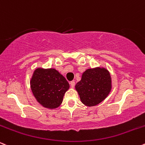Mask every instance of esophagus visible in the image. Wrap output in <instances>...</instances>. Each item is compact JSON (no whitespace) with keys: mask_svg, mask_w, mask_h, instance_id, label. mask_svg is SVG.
I'll list each match as a JSON object with an SVG mask.
<instances>
[{"mask_svg":"<svg viewBox=\"0 0 145 145\" xmlns=\"http://www.w3.org/2000/svg\"><path fill=\"white\" fill-rule=\"evenodd\" d=\"M70 84H71V88H73L74 87V85H75V82H74V81H72L70 82Z\"/></svg>","mask_w":145,"mask_h":145,"instance_id":"1","label":"esophagus"}]
</instances>
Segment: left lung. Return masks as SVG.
I'll use <instances>...</instances> for the list:
<instances>
[{
    "instance_id": "obj_1",
    "label": "left lung",
    "mask_w": 145,
    "mask_h": 145,
    "mask_svg": "<svg viewBox=\"0 0 145 145\" xmlns=\"http://www.w3.org/2000/svg\"><path fill=\"white\" fill-rule=\"evenodd\" d=\"M83 105L93 106L105 100L112 89V79L109 71L104 67L87 69L81 81L75 86Z\"/></svg>"
}]
</instances>
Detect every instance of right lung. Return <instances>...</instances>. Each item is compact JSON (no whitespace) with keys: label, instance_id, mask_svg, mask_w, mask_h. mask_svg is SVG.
I'll list each match as a JSON object with an SVG mask.
<instances>
[{"label":"right lung","instance_id":"add662e5","mask_svg":"<svg viewBox=\"0 0 145 145\" xmlns=\"http://www.w3.org/2000/svg\"><path fill=\"white\" fill-rule=\"evenodd\" d=\"M30 83L37 101L49 109L60 106L70 88L65 77L55 69L37 68L33 72Z\"/></svg>","mask_w":145,"mask_h":145}]
</instances>
